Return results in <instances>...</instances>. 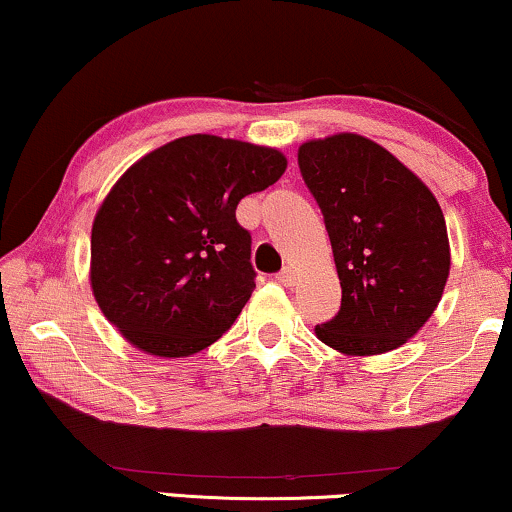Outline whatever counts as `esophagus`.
<instances>
[{"label":"esophagus","instance_id":"obj_1","mask_svg":"<svg viewBox=\"0 0 512 512\" xmlns=\"http://www.w3.org/2000/svg\"><path fill=\"white\" fill-rule=\"evenodd\" d=\"M275 280L280 282V285H285V287H292L294 282H296V273H294V268L292 266H287V268H282L280 273L275 275Z\"/></svg>","mask_w":512,"mask_h":512}]
</instances>
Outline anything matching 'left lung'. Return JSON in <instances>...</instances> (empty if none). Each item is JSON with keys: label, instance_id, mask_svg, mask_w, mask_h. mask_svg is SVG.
Returning <instances> with one entry per match:
<instances>
[{"label": "left lung", "instance_id": "left-lung-1", "mask_svg": "<svg viewBox=\"0 0 512 512\" xmlns=\"http://www.w3.org/2000/svg\"><path fill=\"white\" fill-rule=\"evenodd\" d=\"M299 170L342 285L339 313L315 334L351 356L396 349L430 320L449 277L437 199L396 156L351 132L301 144Z\"/></svg>", "mask_w": 512, "mask_h": 512}]
</instances>
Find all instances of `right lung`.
Masks as SVG:
<instances>
[{
    "instance_id": "obj_1",
    "label": "right lung",
    "mask_w": 512,
    "mask_h": 512,
    "mask_svg": "<svg viewBox=\"0 0 512 512\" xmlns=\"http://www.w3.org/2000/svg\"><path fill=\"white\" fill-rule=\"evenodd\" d=\"M277 149L189 135L132 166L92 225V292L151 356H192L230 330L256 287L237 204L280 180Z\"/></svg>"
}]
</instances>
